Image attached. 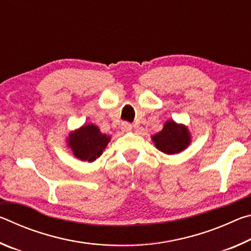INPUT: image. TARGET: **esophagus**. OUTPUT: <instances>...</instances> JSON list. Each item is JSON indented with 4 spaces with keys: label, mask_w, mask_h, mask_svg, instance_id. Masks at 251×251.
Masks as SVG:
<instances>
[{
    "label": "esophagus",
    "mask_w": 251,
    "mask_h": 251,
    "mask_svg": "<svg viewBox=\"0 0 251 251\" xmlns=\"http://www.w3.org/2000/svg\"><path fill=\"white\" fill-rule=\"evenodd\" d=\"M131 129H133V126H131V124H129V123H123L122 125V130L123 131H130Z\"/></svg>",
    "instance_id": "34e87169"
}]
</instances>
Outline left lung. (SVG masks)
<instances>
[{
    "label": "left lung",
    "mask_w": 251,
    "mask_h": 251,
    "mask_svg": "<svg viewBox=\"0 0 251 251\" xmlns=\"http://www.w3.org/2000/svg\"><path fill=\"white\" fill-rule=\"evenodd\" d=\"M156 148L165 154L173 155L186 150L190 144V134L188 128L174 121L165 123L159 133L151 137Z\"/></svg>",
    "instance_id": "obj_1"
}]
</instances>
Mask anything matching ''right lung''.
I'll return each instance as SVG.
<instances>
[{"label": "right lung", "mask_w": 251, "mask_h": 251, "mask_svg": "<svg viewBox=\"0 0 251 251\" xmlns=\"http://www.w3.org/2000/svg\"><path fill=\"white\" fill-rule=\"evenodd\" d=\"M110 136L101 134L99 127L94 124H87L71 131L67 137V146L76 158L82 161H94L103 154L108 145Z\"/></svg>", "instance_id": "right-lung-1"}]
</instances>
